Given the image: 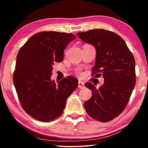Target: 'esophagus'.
I'll use <instances>...</instances> for the list:
<instances>
[{"mask_svg": "<svg viewBox=\"0 0 148 148\" xmlns=\"http://www.w3.org/2000/svg\"><path fill=\"white\" fill-rule=\"evenodd\" d=\"M78 87L79 89H84L85 87V84L83 82L79 81L78 82Z\"/></svg>", "mask_w": 148, "mask_h": 148, "instance_id": "1", "label": "esophagus"}]
</instances>
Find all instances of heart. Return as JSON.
Listing matches in <instances>:
<instances>
[{
	"mask_svg": "<svg viewBox=\"0 0 148 148\" xmlns=\"http://www.w3.org/2000/svg\"><path fill=\"white\" fill-rule=\"evenodd\" d=\"M77 74H78L79 75H82V74H81V72H79V71H77Z\"/></svg>",
	"mask_w": 148,
	"mask_h": 148,
	"instance_id": "obj_1",
	"label": "heart"
}]
</instances>
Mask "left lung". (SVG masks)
Listing matches in <instances>:
<instances>
[{"mask_svg":"<svg viewBox=\"0 0 148 148\" xmlns=\"http://www.w3.org/2000/svg\"><path fill=\"white\" fill-rule=\"evenodd\" d=\"M77 34L96 49L92 74L102 73L104 81L98 89L90 82L85 84L92 91V97L85 102L84 108L95 119L110 121L123 111L133 91L136 84L134 58L123 39L113 32L94 29Z\"/></svg>","mask_w":148,"mask_h":148,"instance_id":"1","label":"left lung"}]
</instances>
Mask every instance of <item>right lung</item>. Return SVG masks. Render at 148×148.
<instances>
[{
    "label": "right lung",
    "mask_w": 148,
    "mask_h": 148,
    "mask_svg": "<svg viewBox=\"0 0 148 148\" xmlns=\"http://www.w3.org/2000/svg\"><path fill=\"white\" fill-rule=\"evenodd\" d=\"M75 38L72 34L40 32L19 49L14 84L22 108L36 120L49 122L59 117L77 87L78 81L72 76L57 84L51 79L54 62L62 61L65 47Z\"/></svg>",
    "instance_id": "add662e5"
}]
</instances>
